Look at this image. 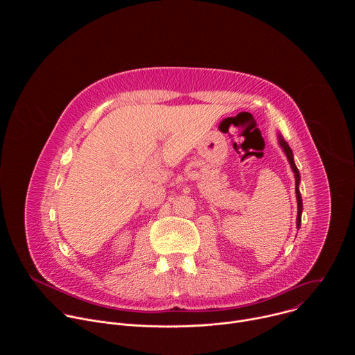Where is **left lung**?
Wrapping results in <instances>:
<instances>
[{"label":"left lung","instance_id":"8db88e82","mask_svg":"<svg viewBox=\"0 0 355 355\" xmlns=\"http://www.w3.org/2000/svg\"><path fill=\"white\" fill-rule=\"evenodd\" d=\"M278 143L279 146L284 148L285 155L288 157V162L292 167V171L295 173V191H296V200H297V216H296V227L299 229L300 227V218H302V196H300V192H299V181H300V174L297 171V167L295 166V162H293V155H292V150L289 147V144L284 140V137L281 135H278Z\"/></svg>","mask_w":355,"mask_h":355}]
</instances>
